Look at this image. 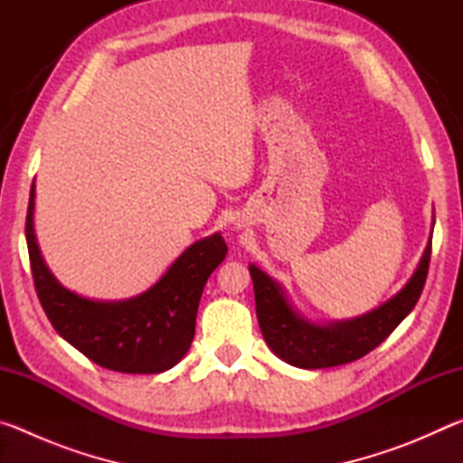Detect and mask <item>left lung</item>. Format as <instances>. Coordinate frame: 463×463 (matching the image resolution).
Returning a JSON list of instances; mask_svg holds the SVG:
<instances>
[{"label": "left lung", "mask_w": 463, "mask_h": 463, "mask_svg": "<svg viewBox=\"0 0 463 463\" xmlns=\"http://www.w3.org/2000/svg\"><path fill=\"white\" fill-rule=\"evenodd\" d=\"M430 261V239L417 269L401 292L362 317L317 323L298 310L278 279L268 276L255 263H249L253 278L255 308L268 347L281 362L302 370L343 365L370 354L411 315L425 288Z\"/></svg>", "instance_id": "left-lung-1"}]
</instances>
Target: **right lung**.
Returning a JSON list of instances; mask_svg holds the SVG:
<instances>
[{"label": "right lung", "instance_id": "1", "mask_svg": "<svg viewBox=\"0 0 463 463\" xmlns=\"http://www.w3.org/2000/svg\"><path fill=\"white\" fill-rule=\"evenodd\" d=\"M36 187L30 190L26 242L38 300L62 339L106 370L161 373L182 362L195 333L203 286L226 257L221 232L192 242L165 273L127 300H91L52 276L34 232Z\"/></svg>", "mask_w": 463, "mask_h": 463}]
</instances>
